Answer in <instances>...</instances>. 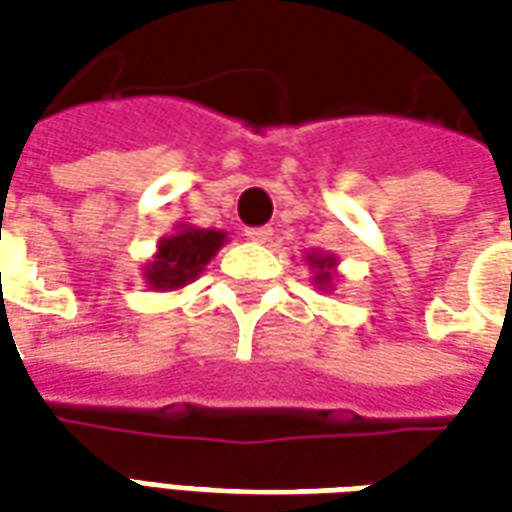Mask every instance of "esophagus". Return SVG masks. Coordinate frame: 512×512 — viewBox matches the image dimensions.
Instances as JSON below:
<instances>
[{"instance_id": "34e87169", "label": "esophagus", "mask_w": 512, "mask_h": 512, "mask_svg": "<svg viewBox=\"0 0 512 512\" xmlns=\"http://www.w3.org/2000/svg\"><path fill=\"white\" fill-rule=\"evenodd\" d=\"M271 235H274L271 227H249V230H246V238L255 241V244H266V241H271Z\"/></svg>"}]
</instances>
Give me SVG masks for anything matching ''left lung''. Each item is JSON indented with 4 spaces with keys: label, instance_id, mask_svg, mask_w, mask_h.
<instances>
[{
    "label": "left lung",
    "instance_id": "8db88e82",
    "mask_svg": "<svg viewBox=\"0 0 512 512\" xmlns=\"http://www.w3.org/2000/svg\"><path fill=\"white\" fill-rule=\"evenodd\" d=\"M304 260H307V266H310L312 271V285L318 290H323V293H332V290H337L334 285H337V257L332 255V252H321V249H312V252H307L304 255Z\"/></svg>",
    "mask_w": 512,
    "mask_h": 512
}]
</instances>
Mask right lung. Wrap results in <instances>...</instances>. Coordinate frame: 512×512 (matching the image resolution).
I'll return each instance as SVG.
<instances>
[{"label":"right lung","instance_id":"obj_1","mask_svg":"<svg viewBox=\"0 0 512 512\" xmlns=\"http://www.w3.org/2000/svg\"><path fill=\"white\" fill-rule=\"evenodd\" d=\"M227 244L224 230H202L194 224H178L175 233L164 235L156 246L153 260L142 268V279L150 290L169 293L186 288L200 277L213 255Z\"/></svg>","mask_w":512,"mask_h":512}]
</instances>
